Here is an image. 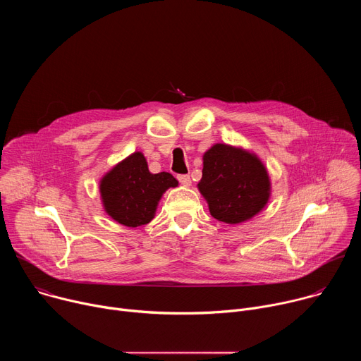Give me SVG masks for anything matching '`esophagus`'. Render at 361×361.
Wrapping results in <instances>:
<instances>
[{
    "instance_id": "obj_1",
    "label": "esophagus",
    "mask_w": 361,
    "mask_h": 361,
    "mask_svg": "<svg viewBox=\"0 0 361 361\" xmlns=\"http://www.w3.org/2000/svg\"><path fill=\"white\" fill-rule=\"evenodd\" d=\"M178 181H180L184 187L191 185V178H190V176H178Z\"/></svg>"
}]
</instances>
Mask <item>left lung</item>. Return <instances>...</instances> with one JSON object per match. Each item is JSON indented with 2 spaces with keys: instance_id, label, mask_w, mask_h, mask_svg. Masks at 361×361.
I'll return each mask as SVG.
<instances>
[{
  "instance_id": "8db88e82",
  "label": "left lung",
  "mask_w": 361,
  "mask_h": 361,
  "mask_svg": "<svg viewBox=\"0 0 361 361\" xmlns=\"http://www.w3.org/2000/svg\"><path fill=\"white\" fill-rule=\"evenodd\" d=\"M198 191L210 214L227 224H240L259 214L270 200L271 181L262 160L241 147L214 144L202 156Z\"/></svg>"
}]
</instances>
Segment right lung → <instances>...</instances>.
<instances>
[{"instance_id":"add662e5","label":"right lung","mask_w":361,"mask_h":361,"mask_svg":"<svg viewBox=\"0 0 361 361\" xmlns=\"http://www.w3.org/2000/svg\"><path fill=\"white\" fill-rule=\"evenodd\" d=\"M177 185L170 173L151 174L142 152L135 151L99 180V194L104 212L114 221L134 228L149 223L163 194Z\"/></svg>"}]
</instances>
